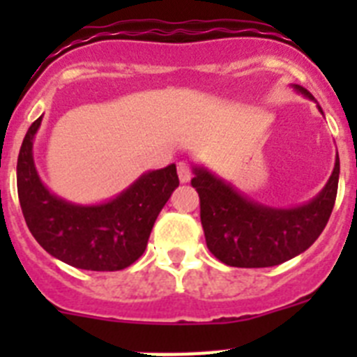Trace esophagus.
<instances>
[{"label":"esophagus","instance_id":"obj_1","mask_svg":"<svg viewBox=\"0 0 357 357\" xmlns=\"http://www.w3.org/2000/svg\"><path fill=\"white\" fill-rule=\"evenodd\" d=\"M176 169H178V178H181V182L191 181V176H193V169H191V166H189L188 162L181 160V162H178V166H176Z\"/></svg>","mask_w":357,"mask_h":357}]
</instances>
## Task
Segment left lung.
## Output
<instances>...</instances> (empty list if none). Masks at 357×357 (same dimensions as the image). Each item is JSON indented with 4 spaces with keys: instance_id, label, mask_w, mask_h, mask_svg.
I'll list each match as a JSON object with an SVG mask.
<instances>
[{
    "instance_id": "1",
    "label": "left lung",
    "mask_w": 357,
    "mask_h": 357,
    "mask_svg": "<svg viewBox=\"0 0 357 357\" xmlns=\"http://www.w3.org/2000/svg\"><path fill=\"white\" fill-rule=\"evenodd\" d=\"M293 87L314 100L301 85ZM193 172L191 185L200 197V220L211 254L229 266L266 268L305 252L326 229L338 193L340 159L336 155L326 188L291 209L257 204L206 168L195 166Z\"/></svg>"
}]
</instances>
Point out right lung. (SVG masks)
Segmentation results:
<instances>
[{
    "mask_svg": "<svg viewBox=\"0 0 357 357\" xmlns=\"http://www.w3.org/2000/svg\"><path fill=\"white\" fill-rule=\"evenodd\" d=\"M43 116L24 135L17 157V195L24 222L44 250L69 266L116 272L139 259L164 204L178 188L176 166L141 175L128 189L98 206L66 202L40 182L33 137Z\"/></svg>",
    "mask_w": 357,
    "mask_h": 357,
    "instance_id": "right-lung-1",
    "label": "right lung"
}]
</instances>
